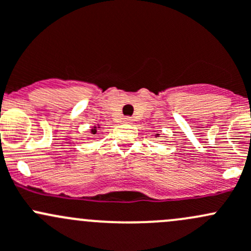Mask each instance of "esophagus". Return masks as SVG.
Wrapping results in <instances>:
<instances>
[{"label":"esophagus","instance_id":"esophagus-1","mask_svg":"<svg viewBox=\"0 0 251 251\" xmlns=\"http://www.w3.org/2000/svg\"><path fill=\"white\" fill-rule=\"evenodd\" d=\"M123 122H125V123H131L133 121H131L130 117H125V118H123Z\"/></svg>","mask_w":251,"mask_h":251}]
</instances>
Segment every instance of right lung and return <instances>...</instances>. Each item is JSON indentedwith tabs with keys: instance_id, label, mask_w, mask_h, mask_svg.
Returning <instances> with one entry per match:
<instances>
[{
	"instance_id": "add662e5",
	"label": "right lung",
	"mask_w": 251,
	"mask_h": 251,
	"mask_svg": "<svg viewBox=\"0 0 251 251\" xmlns=\"http://www.w3.org/2000/svg\"><path fill=\"white\" fill-rule=\"evenodd\" d=\"M92 131H93V134H95V133H97V130H94V129H93Z\"/></svg>"
}]
</instances>
